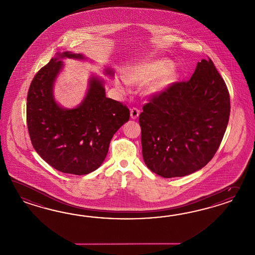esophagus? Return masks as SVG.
Wrapping results in <instances>:
<instances>
[{
	"mask_svg": "<svg viewBox=\"0 0 255 255\" xmlns=\"http://www.w3.org/2000/svg\"><path fill=\"white\" fill-rule=\"evenodd\" d=\"M139 116V111L137 110V108H132L130 110V118L132 119H137Z\"/></svg>",
	"mask_w": 255,
	"mask_h": 255,
	"instance_id": "1",
	"label": "esophagus"
}]
</instances>
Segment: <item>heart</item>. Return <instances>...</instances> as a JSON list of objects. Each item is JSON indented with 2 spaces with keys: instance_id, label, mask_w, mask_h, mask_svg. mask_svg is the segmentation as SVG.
Wrapping results in <instances>:
<instances>
[{
  "instance_id": "obj_1",
  "label": "heart",
  "mask_w": 255,
  "mask_h": 255,
  "mask_svg": "<svg viewBox=\"0 0 255 255\" xmlns=\"http://www.w3.org/2000/svg\"><path fill=\"white\" fill-rule=\"evenodd\" d=\"M178 79L179 73L174 68L171 60L155 59L131 67L118 83V88L121 92L128 93L132 90L131 84H146L145 93L150 97H157L166 92Z\"/></svg>"
}]
</instances>
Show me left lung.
Here are the masks:
<instances>
[{
  "label": "left lung",
  "instance_id": "1",
  "mask_svg": "<svg viewBox=\"0 0 255 255\" xmlns=\"http://www.w3.org/2000/svg\"><path fill=\"white\" fill-rule=\"evenodd\" d=\"M229 113L226 83L212 60L203 59L189 81L144 105L138 119L144 163L165 178L202 169L222 141Z\"/></svg>",
  "mask_w": 255,
  "mask_h": 255
}]
</instances>
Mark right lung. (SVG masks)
<instances>
[{
    "mask_svg": "<svg viewBox=\"0 0 255 255\" xmlns=\"http://www.w3.org/2000/svg\"><path fill=\"white\" fill-rule=\"evenodd\" d=\"M86 62L82 53H55L34 77L26 99V123L35 150L62 173L86 175L99 168L115 133L129 119L128 107L105 95V80L92 74L79 105L66 108L54 98V84L64 60ZM105 75L115 72L105 67Z\"/></svg>",
    "mask_w": 255,
    "mask_h": 255,
    "instance_id": "add662e5",
    "label": "right lung"
}]
</instances>
